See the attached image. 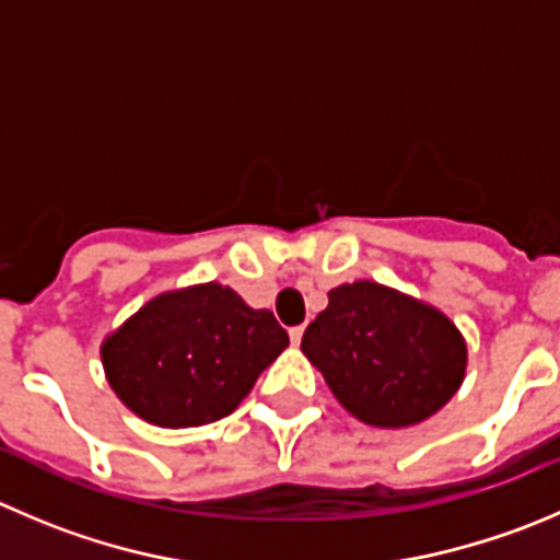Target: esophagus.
<instances>
[{
  "mask_svg": "<svg viewBox=\"0 0 560 560\" xmlns=\"http://www.w3.org/2000/svg\"><path fill=\"white\" fill-rule=\"evenodd\" d=\"M289 335H291V343L300 346L302 343V335H305V327H302V324H300V327H291Z\"/></svg>",
  "mask_w": 560,
  "mask_h": 560,
  "instance_id": "1",
  "label": "esophagus"
}]
</instances>
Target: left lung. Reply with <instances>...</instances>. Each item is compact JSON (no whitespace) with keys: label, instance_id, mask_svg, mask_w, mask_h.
Returning a JSON list of instances; mask_svg holds the SVG:
<instances>
[{"label":"left lung","instance_id":"8db88e82","mask_svg":"<svg viewBox=\"0 0 560 560\" xmlns=\"http://www.w3.org/2000/svg\"><path fill=\"white\" fill-rule=\"evenodd\" d=\"M302 351L354 418L385 429L445 407L467 365L465 340L443 313L371 280L329 291Z\"/></svg>","mask_w":560,"mask_h":560}]
</instances>
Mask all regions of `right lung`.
<instances>
[{
  "label": "right lung",
  "instance_id": "obj_1",
  "mask_svg": "<svg viewBox=\"0 0 560 560\" xmlns=\"http://www.w3.org/2000/svg\"><path fill=\"white\" fill-rule=\"evenodd\" d=\"M289 346L269 311L220 283L148 302L101 346L120 401L148 423L186 429L225 418Z\"/></svg>",
  "mask_w": 560,
  "mask_h": 560
}]
</instances>
